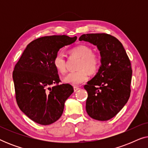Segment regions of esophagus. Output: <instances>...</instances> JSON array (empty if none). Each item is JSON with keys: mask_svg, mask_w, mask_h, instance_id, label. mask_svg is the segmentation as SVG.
<instances>
[{"mask_svg": "<svg viewBox=\"0 0 148 148\" xmlns=\"http://www.w3.org/2000/svg\"><path fill=\"white\" fill-rule=\"evenodd\" d=\"M73 88H74V91H75V92H77V91L79 90V87H77V86H74Z\"/></svg>", "mask_w": 148, "mask_h": 148, "instance_id": "obj_1", "label": "esophagus"}]
</instances>
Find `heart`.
I'll return each mask as SVG.
<instances>
[{
    "instance_id": "heart-1",
    "label": "heart",
    "mask_w": 148,
    "mask_h": 148,
    "mask_svg": "<svg viewBox=\"0 0 148 148\" xmlns=\"http://www.w3.org/2000/svg\"><path fill=\"white\" fill-rule=\"evenodd\" d=\"M71 52L82 58L77 72L69 73L64 79L67 84L77 86L86 82L88 79V73L94 74L98 71L100 63V56L98 54L93 52L91 46L87 44H80L73 48ZM54 68L60 73L66 71V61L65 54L62 50L58 51L53 59Z\"/></svg>"
}]
</instances>
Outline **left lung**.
<instances>
[{"label":"left lung","instance_id":"1","mask_svg":"<svg viewBox=\"0 0 148 148\" xmlns=\"http://www.w3.org/2000/svg\"><path fill=\"white\" fill-rule=\"evenodd\" d=\"M79 40L98 47L102 64L94 77L84 86L88 94L86 111L92 119L108 121L118 114L130 97V60L121 42L110 34H83Z\"/></svg>","mask_w":148,"mask_h":148}]
</instances>
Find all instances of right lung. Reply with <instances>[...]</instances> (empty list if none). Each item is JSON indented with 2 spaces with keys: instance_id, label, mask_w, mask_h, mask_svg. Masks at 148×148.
Masks as SVG:
<instances>
[{
  "instance_id": "right-lung-1",
  "label": "right lung",
  "mask_w": 148,
  "mask_h": 148,
  "mask_svg": "<svg viewBox=\"0 0 148 148\" xmlns=\"http://www.w3.org/2000/svg\"><path fill=\"white\" fill-rule=\"evenodd\" d=\"M65 35L44 36L27 46L13 72L15 98L22 112L34 122L48 125L61 116L64 102L73 92L69 84H59L53 59L60 48L75 42Z\"/></svg>"
}]
</instances>
